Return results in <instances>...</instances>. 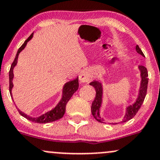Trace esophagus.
Listing matches in <instances>:
<instances>
[{
    "instance_id": "obj_1",
    "label": "esophagus",
    "mask_w": 160,
    "mask_h": 160,
    "mask_svg": "<svg viewBox=\"0 0 160 160\" xmlns=\"http://www.w3.org/2000/svg\"><path fill=\"white\" fill-rule=\"evenodd\" d=\"M79 79H80V82H82V83H89V82L92 80V77L91 75H90V72L86 70V71H83V73L80 75Z\"/></svg>"
}]
</instances>
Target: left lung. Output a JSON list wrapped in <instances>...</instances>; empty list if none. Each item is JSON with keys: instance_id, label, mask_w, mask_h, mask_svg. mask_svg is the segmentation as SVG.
<instances>
[{"instance_id": "obj_1", "label": "left lung", "mask_w": 160, "mask_h": 160, "mask_svg": "<svg viewBox=\"0 0 160 160\" xmlns=\"http://www.w3.org/2000/svg\"><path fill=\"white\" fill-rule=\"evenodd\" d=\"M136 50L138 53L141 54L142 56H144L143 53L139 46L137 45L136 46ZM138 69L140 71V77H141V81H140V87L139 88V91H138V96L136 101L132 104L127 107L126 108V112L125 116L123 117V120L121 121V122H125L127 121L134 117V116L137 114L138 110L142 106V102L144 101L146 95H147V85H148V72L147 69L143 66H139ZM92 87H94L96 90V97L94 100L92 102L91 106V112L92 115L93 116L94 118L96 119L98 122H105L103 119L100 116V108L102 107V93H103V88H102V83L100 80H93L91 83H90ZM112 124H117V123H112Z\"/></svg>"}]
</instances>
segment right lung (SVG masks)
Listing matches in <instances>:
<instances>
[{"mask_svg": "<svg viewBox=\"0 0 160 160\" xmlns=\"http://www.w3.org/2000/svg\"><path fill=\"white\" fill-rule=\"evenodd\" d=\"M33 33H32L28 39L25 40L24 43L22 44V46L18 49V53H17L14 60H13L12 64H11V69H10L9 90H10V94H11V97H12V93H11V90H12V88L13 87V68H14V67L16 66L17 63H18V56H19V53H21L23 49H24L27 43H28V42L31 40V38H33ZM78 87H79L78 77H77V78L74 79V80L67 82L63 87V90H62V97L61 99H60V102L58 103V105H57L54 108L52 109L51 110L42 114V115L40 116V117H31V116H28V114L24 113V112H23L22 111L20 110L18 107H17V108H18V112H19V113L21 114L22 117H24V118L28 119V120L32 121V122H38V123H48V122L58 120L63 117V115H64L65 113V111H66V105L67 102L70 100V99L71 98L73 94L77 91Z\"/></svg>", "mask_w": 160, "mask_h": 160, "instance_id": "right-lung-1", "label": "right lung"}]
</instances>
